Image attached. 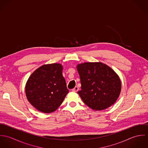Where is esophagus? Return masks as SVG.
Returning <instances> with one entry per match:
<instances>
[{
    "label": "esophagus",
    "instance_id": "34e87169",
    "mask_svg": "<svg viewBox=\"0 0 148 148\" xmlns=\"http://www.w3.org/2000/svg\"><path fill=\"white\" fill-rule=\"evenodd\" d=\"M78 90H79V88H78L77 86H75V87L72 89V91H73V92H77Z\"/></svg>",
    "mask_w": 148,
    "mask_h": 148
}]
</instances>
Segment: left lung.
<instances>
[{"instance_id": "1", "label": "left lung", "mask_w": 148, "mask_h": 148, "mask_svg": "<svg viewBox=\"0 0 148 148\" xmlns=\"http://www.w3.org/2000/svg\"><path fill=\"white\" fill-rule=\"evenodd\" d=\"M76 68L82 85L77 93L86 106L94 110H101L116 101L121 82L114 70L101 62L79 64Z\"/></svg>"}]
</instances>
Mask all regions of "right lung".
<instances>
[{"label": "right lung", "instance_id": "1", "mask_svg": "<svg viewBox=\"0 0 148 148\" xmlns=\"http://www.w3.org/2000/svg\"><path fill=\"white\" fill-rule=\"evenodd\" d=\"M61 64H44L28 78L25 92L28 101L38 110L49 113L62 104L69 92Z\"/></svg>", "mask_w": 148, "mask_h": 148}]
</instances>
